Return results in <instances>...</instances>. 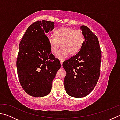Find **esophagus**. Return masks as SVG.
I'll return each mask as SVG.
<instances>
[{
  "instance_id": "esophagus-1",
  "label": "esophagus",
  "mask_w": 120,
  "mask_h": 120,
  "mask_svg": "<svg viewBox=\"0 0 120 120\" xmlns=\"http://www.w3.org/2000/svg\"><path fill=\"white\" fill-rule=\"evenodd\" d=\"M62 62H63L62 61H60V64H61V67H62Z\"/></svg>"
}]
</instances>
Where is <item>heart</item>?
Instances as JSON below:
<instances>
[{
	"mask_svg": "<svg viewBox=\"0 0 120 120\" xmlns=\"http://www.w3.org/2000/svg\"><path fill=\"white\" fill-rule=\"evenodd\" d=\"M47 39L53 53H56L60 45L62 46L56 56L59 60H64L70 54L74 55L79 52L84 43L85 35L80 30L61 27L56 30L55 35L49 34Z\"/></svg>",
	"mask_w": 120,
	"mask_h": 120,
	"instance_id": "1",
	"label": "heart"
}]
</instances>
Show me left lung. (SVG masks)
I'll return each instance as SVG.
<instances>
[{
    "label": "left lung",
    "mask_w": 120,
    "mask_h": 120,
    "mask_svg": "<svg viewBox=\"0 0 120 120\" xmlns=\"http://www.w3.org/2000/svg\"><path fill=\"white\" fill-rule=\"evenodd\" d=\"M85 42L77 54L63 62L66 75L64 79L66 93L74 97L88 95L98 82L101 54L98 38L89 28L80 26Z\"/></svg>",
    "instance_id": "1"
}]
</instances>
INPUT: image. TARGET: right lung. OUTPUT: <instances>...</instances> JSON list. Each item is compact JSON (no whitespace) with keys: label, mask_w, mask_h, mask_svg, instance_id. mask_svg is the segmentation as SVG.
<instances>
[{"label":"right lung","mask_w":120,"mask_h":120,"mask_svg":"<svg viewBox=\"0 0 120 120\" xmlns=\"http://www.w3.org/2000/svg\"><path fill=\"white\" fill-rule=\"evenodd\" d=\"M54 22L38 21L25 32L19 45L16 66L19 81L28 95L43 97L51 92L61 64L52 53L45 34Z\"/></svg>","instance_id":"add662e5"}]
</instances>
